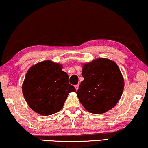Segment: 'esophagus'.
<instances>
[{
    "instance_id": "obj_1",
    "label": "esophagus",
    "mask_w": 148,
    "mask_h": 148,
    "mask_svg": "<svg viewBox=\"0 0 148 148\" xmlns=\"http://www.w3.org/2000/svg\"><path fill=\"white\" fill-rule=\"evenodd\" d=\"M75 88L76 89V90H77L79 89V85H75Z\"/></svg>"
}]
</instances>
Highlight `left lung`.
<instances>
[{
	"instance_id": "8db88e82",
	"label": "left lung",
	"mask_w": 148,
	"mask_h": 148,
	"mask_svg": "<svg viewBox=\"0 0 148 148\" xmlns=\"http://www.w3.org/2000/svg\"><path fill=\"white\" fill-rule=\"evenodd\" d=\"M84 80L77 94L84 108L100 114L112 109L120 100L124 79L119 66L107 58H98L83 66Z\"/></svg>"
}]
</instances>
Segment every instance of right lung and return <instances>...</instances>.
I'll use <instances>...</instances> for the list:
<instances>
[{
	"mask_svg": "<svg viewBox=\"0 0 148 148\" xmlns=\"http://www.w3.org/2000/svg\"><path fill=\"white\" fill-rule=\"evenodd\" d=\"M22 91L30 108L47 116L61 110L69 93L76 90L69 84V76L62 71V65L45 60L27 71Z\"/></svg>",
	"mask_w": 148,
	"mask_h": 148,
	"instance_id": "add662e5",
	"label": "right lung"
}]
</instances>
